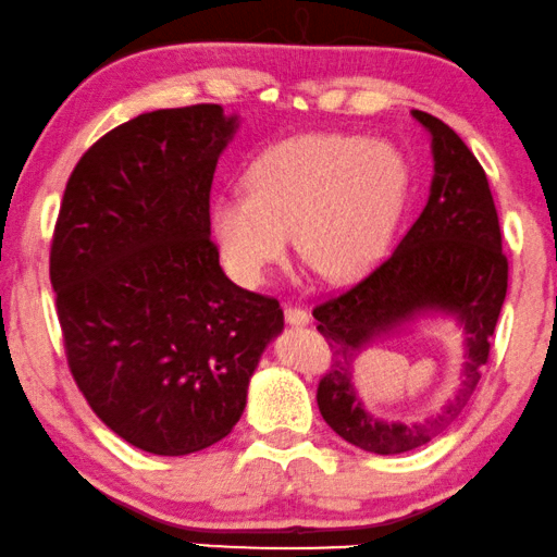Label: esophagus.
I'll use <instances>...</instances> for the list:
<instances>
[{"mask_svg":"<svg viewBox=\"0 0 557 557\" xmlns=\"http://www.w3.org/2000/svg\"><path fill=\"white\" fill-rule=\"evenodd\" d=\"M285 320H287V325L302 327L310 323V315L302 308H297V305H285Z\"/></svg>","mask_w":557,"mask_h":557,"instance_id":"1","label":"esophagus"}]
</instances>
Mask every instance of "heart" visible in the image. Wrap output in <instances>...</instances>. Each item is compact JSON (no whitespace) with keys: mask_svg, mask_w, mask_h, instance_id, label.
<instances>
[{"mask_svg":"<svg viewBox=\"0 0 557 557\" xmlns=\"http://www.w3.org/2000/svg\"><path fill=\"white\" fill-rule=\"evenodd\" d=\"M245 186L247 194H219L209 209L211 237L234 280L264 282L293 234L310 268L343 282L386 255L409 197V166L383 140L305 133L257 156Z\"/></svg>","mask_w":557,"mask_h":557,"instance_id":"heart-1","label":"heart"}]
</instances>
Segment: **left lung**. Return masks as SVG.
Returning a JSON list of instances; mask_svg holds the SVG:
<instances>
[{"label": "left lung", "mask_w": 557, "mask_h": 557, "mask_svg": "<svg viewBox=\"0 0 557 557\" xmlns=\"http://www.w3.org/2000/svg\"><path fill=\"white\" fill-rule=\"evenodd\" d=\"M411 115L432 138L434 176L424 211L388 260L312 310L335 358L318 386V409L335 434L373 454L419 449L459 417L480 383L507 295V257L484 169L449 125L424 111ZM434 317L454 319L466 338L460 388L426 420L375 418L355 388L357 356L375 339Z\"/></svg>", "instance_id": "left-lung-1"}]
</instances>
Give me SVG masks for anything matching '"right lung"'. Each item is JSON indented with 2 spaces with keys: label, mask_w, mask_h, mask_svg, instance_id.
Segmentation results:
<instances>
[{
  "label": "right lung",
  "mask_w": 557,
  "mask_h": 557,
  "mask_svg": "<svg viewBox=\"0 0 557 557\" xmlns=\"http://www.w3.org/2000/svg\"><path fill=\"white\" fill-rule=\"evenodd\" d=\"M237 128L222 106L140 113L88 148L62 197L50 282L70 371L98 419L148 454L222 442L285 327L209 239L211 178Z\"/></svg>",
  "instance_id": "obj_1"
}]
</instances>
